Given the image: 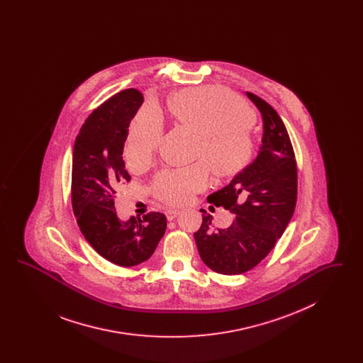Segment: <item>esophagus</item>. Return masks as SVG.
<instances>
[{"label": "esophagus", "mask_w": 363, "mask_h": 363, "mask_svg": "<svg viewBox=\"0 0 363 363\" xmlns=\"http://www.w3.org/2000/svg\"><path fill=\"white\" fill-rule=\"evenodd\" d=\"M164 213H166L167 220H174L178 216L179 211L178 209H167V211H164Z\"/></svg>", "instance_id": "esophagus-1"}]
</instances>
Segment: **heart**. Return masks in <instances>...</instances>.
Here are the masks:
<instances>
[{"instance_id":"obj_1","label":"heart","mask_w":363,"mask_h":363,"mask_svg":"<svg viewBox=\"0 0 363 363\" xmlns=\"http://www.w3.org/2000/svg\"><path fill=\"white\" fill-rule=\"evenodd\" d=\"M172 111L184 126L197 133L194 157L206 162L216 177L240 173L253 155L250 128L255 122L247 106L222 86L182 89L172 99ZM163 133V121L155 108H143L132 122L126 154L132 162H147L155 154ZM208 185L207 167L164 170L156 175L152 191L170 206L188 203Z\"/></svg>"}]
</instances>
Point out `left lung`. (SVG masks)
Returning a JSON list of instances; mask_svg holds the SVG:
<instances>
[{
	"label": "left lung",
	"instance_id": "left-lung-1",
	"mask_svg": "<svg viewBox=\"0 0 363 363\" xmlns=\"http://www.w3.org/2000/svg\"><path fill=\"white\" fill-rule=\"evenodd\" d=\"M247 98L262 117V138L256 159L231 182L208 196L216 207L234 213L227 228H215L201 209L203 223L194 233L204 264L222 275L255 268L275 247L293 218L298 173L291 140L277 110L252 92Z\"/></svg>",
	"mask_w": 363,
	"mask_h": 363
}]
</instances>
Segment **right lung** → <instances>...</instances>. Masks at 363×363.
<instances>
[{
  "instance_id": "obj_1",
  "label": "right lung",
  "mask_w": 363,
  "mask_h": 363,
  "mask_svg": "<svg viewBox=\"0 0 363 363\" xmlns=\"http://www.w3.org/2000/svg\"><path fill=\"white\" fill-rule=\"evenodd\" d=\"M144 102L143 94L123 89L95 108L83 123L72 156V207L88 243L106 259L133 267L150 259L164 235L160 212L123 222L114 197L130 181L122 159L130 121Z\"/></svg>"
}]
</instances>
